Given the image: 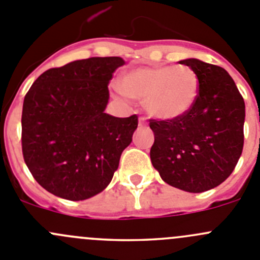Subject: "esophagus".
<instances>
[{
	"label": "esophagus",
	"instance_id": "esophagus-1",
	"mask_svg": "<svg viewBox=\"0 0 260 260\" xmlns=\"http://www.w3.org/2000/svg\"><path fill=\"white\" fill-rule=\"evenodd\" d=\"M138 124H140L141 127H143V125L147 124V123H146V118L145 117H140V119H138Z\"/></svg>",
	"mask_w": 260,
	"mask_h": 260
}]
</instances>
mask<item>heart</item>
Returning <instances> with one entry per match:
<instances>
[{
    "label": "heart",
    "mask_w": 260,
    "mask_h": 260,
    "mask_svg": "<svg viewBox=\"0 0 260 260\" xmlns=\"http://www.w3.org/2000/svg\"><path fill=\"white\" fill-rule=\"evenodd\" d=\"M124 94L145 99L146 110L157 119L184 117L200 95V77L185 64L140 67L125 72L120 81Z\"/></svg>",
    "instance_id": "heart-1"
}]
</instances>
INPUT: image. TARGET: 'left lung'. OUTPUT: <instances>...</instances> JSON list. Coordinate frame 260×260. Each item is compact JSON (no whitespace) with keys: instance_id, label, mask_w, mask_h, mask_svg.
Segmentation results:
<instances>
[{"instance_id":"8db88e82","label":"left lung","mask_w":260,"mask_h":260,"mask_svg":"<svg viewBox=\"0 0 260 260\" xmlns=\"http://www.w3.org/2000/svg\"><path fill=\"white\" fill-rule=\"evenodd\" d=\"M200 77V95L184 117L150 119L151 162L169 185L202 193L230 176L244 146L245 103L222 67L196 58L180 60Z\"/></svg>"}]
</instances>
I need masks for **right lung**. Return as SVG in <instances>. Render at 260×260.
Returning a JSON list of instances; mask_svg holds the SVG:
<instances>
[{"instance_id": "obj_1", "label": "right lung", "mask_w": 260, "mask_h": 260, "mask_svg": "<svg viewBox=\"0 0 260 260\" xmlns=\"http://www.w3.org/2000/svg\"><path fill=\"white\" fill-rule=\"evenodd\" d=\"M124 60L92 57L43 72L25 95L21 145L25 164L49 193L84 201L104 190L132 142L137 115L104 112L108 84Z\"/></svg>"}]
</instances>
